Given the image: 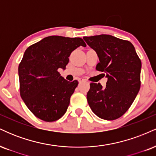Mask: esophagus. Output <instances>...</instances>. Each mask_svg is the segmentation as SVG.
<instances>
[{
	"mask_svg": "<svg viewBox=\"0 0 156 156\" xmlns=\"http://www.w3.org/2000/svg\"><path fill=\"white\" fill-rule=\"evenodd\" d=\"M83 81H85V80L83 79V78H79V79H78V82H79V83H81V82Z\"/></svg>",
	"mask_w": 156,
	"mask_h": 156,
	"instance_id": "esophagus-1",
	"label": "esophagus"
}]
</instances>
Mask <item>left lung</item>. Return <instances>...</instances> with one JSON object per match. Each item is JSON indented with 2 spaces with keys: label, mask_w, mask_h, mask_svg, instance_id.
<instances>
[{
  "label": "left lung",
  "mask_w": 156,
  "mask_h": 156,
  "mask_svg": "<svg viewBox=\"0 0 156 156\" xmlns=\"http://www.w3.org/2000/svg\"><path fill=\"white\" fill-rule=\"evenodd\" d=\"M83 39L98 55L97 70L108 78L105 88L101 83L90 84L89 105L98 117L114 120L128 110L140 89L141 60L129 41L107 34Z\"/></svg>",
  "instance_id": "left-lung-1"
}]
</instances>
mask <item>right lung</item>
<instances>
[{
  "mask_svg": "<svg viewBox=\"0 0 156 156\" xmlns=\"http://www.w3.org/2000/svg\"><path fill=\"white\" fill-rule=\"evenodd\" d=\"M79 46H87L81 38L51 36L25 51L18 67L20 96L39 119L53 122L67 112L78 82L65 80L58 69H66L68 57Z\"/></svg>",
  "mask_w": 156,
  "mask_h": 156,
  "instance_id": "right-lung-1",
  "label": "right lung"
}]
</instances>
